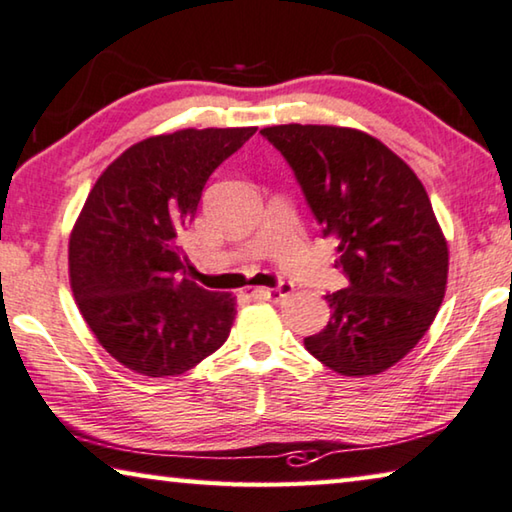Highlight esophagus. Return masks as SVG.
Wrapping results in <instances>:
<instances>
[{
  "instance_id": "esophagus-1",
  "label": "esophagus",
  "mask_w": 512,
  "mask_h": 512,
  "mask_svg": "<svg viewBox=\"0 0 512 512\" xmlns=\"http://www.w3.org/2000/svg\"><path fill=\"white\" fill-rule=\"evenodd\" d=\"M294 294V287L287 285V282H282L275 289H266V287H257V289H250L248 296L253 300H273V303H282V300L289 298Z\"/></svg>"
}]
</instances>
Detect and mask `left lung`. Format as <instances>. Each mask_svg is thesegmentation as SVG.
Returning <instances> with one entry per match:
<instances>
[{"label":"left lung","instance_id":"1","mask_svg":"<svg viewBox=\"0 0 512 512\" xmlns=\"http://www.w3.org/2000/svg\"><path fill=\"white\" fill-rule=\"evenodd\" d=\"M294 170L348 287L326 294L330 321L305 337L342 376H373L417 346L440 310L449 248L424 184L373 136L332 125L264 127Z\"/></svg>","mask_w":512,"mask_h":512}]
</instances>
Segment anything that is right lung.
<instances>
[{
  "label": "right lung",
  "instance_id": "obj_1",
  "mask_svg": "<svg viewBox=\"0 0 512 512\" xmlns=\"http://www.w3.org/2000/svg\"><path fill=\"white\" fill-rule=\"evenodd\" d=\"M257 127L180 129L127 148L70 234V287L107 353L150 378L180 376L225 344L234 298L186 278L182 234L209 175Z\"/></svg>",
  "mask_w": 512,
  "mask_h": 512
}]
</instances>
